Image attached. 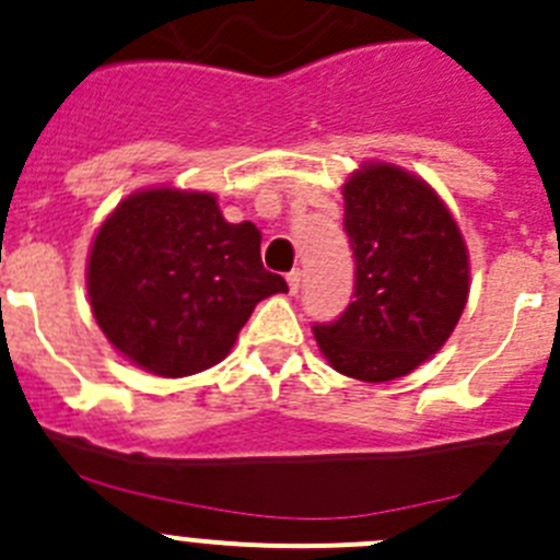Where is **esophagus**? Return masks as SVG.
Returning a JSON list of instances; mask_svg holds the SVG:
<instances>
[{"label":"esophagus","mask_w":560,"mask_h":560,"mask_svg":"<svg viewBox=\"0 0 560 560\" xmlns=\"http://www.w3.org/2000/svg\"><path fill=\"white\" fill-rule=\"evenodd\" d=\"M285 282H288V291L299 293V285H302V272H299V269H293V272L285 275Z\"/></svg>","instance_id":"obj_1"}]
</instances>
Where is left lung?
<instances>
[{"label":"left lung","mask_w":560,"mask_h":560,"mask_svg":"<svg viewBox=\"0 0 560 560\" xmlns=\"http://www.w3.org/2000/svg\"><path fill=\"white\" fill-rule=\"evenodd\" d=\"M342 201L357 299L313 335L331 370L386 384L433 359L455 331L470 291L468 245L439 190L402 165L368 160L346 176Z\"/></svg>","instance_id":"1"}]
</instances>
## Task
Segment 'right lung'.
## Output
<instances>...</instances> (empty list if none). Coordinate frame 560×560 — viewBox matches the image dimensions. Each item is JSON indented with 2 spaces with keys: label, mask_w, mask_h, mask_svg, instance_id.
<instances>
[{
  "label": "right lung",
  "mask_w": 560,
  "mask_h": 560,
  "mask_svg": "<svg viewBox=\"0 0 560 560\" xmlns=\"http://www.w3.org/2000/svg\"><path fill=\"white\" fill-rule=\"evenodd\" d=\"M261 264V231L229 223L214 192L154 185L94 231L86 293L114 351L160 378L223 362L261 299L285 293Z\"/></svg>",
  "instance_id": "obj_1"
}]
</instances>
